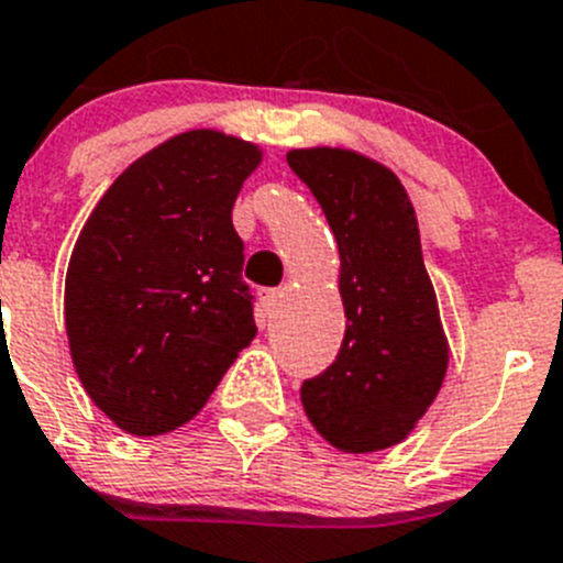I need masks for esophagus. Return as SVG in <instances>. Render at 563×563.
<instances>
[{
	"label": "esophagus",
	"mask_w": 563,
	"mask_h": 563,
	"mask_svg": "<svg viewBox=\"0 0 563 563\" xmlns=\"http://www.w3.org/2000/svg\"><path fill=\"white\" fill-rule=\"evenodd\" d=\"M283 294H286L283 288H261L258 299H261V305H264L266 313H275L277 305H280V299H283Z\"/></svg>",
	"instance_id": "1"
}]
</instances>
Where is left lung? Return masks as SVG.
Returning a JSON list of instances; mask_svg holds the SVG:
<instances>
[{
    "label": "left lung",
    "mask_w": 563,
    "mask_h": 563,
    "mask_svg": "<svg viewBox=\"0 0 563 563\" xmlns=\"http://www.w3.org/2000/svg\"><path fill=\"white\" fill-rule=\"evenodd\" d=\"M286 162L335 233L346 313L335 363L302 382L305 415L338 451L390 449L427 415L449 368L415 209L396 173L357 151L297 148Z\"/></svg>",
    "instance_id": "8db88e82"
}]
</instances>
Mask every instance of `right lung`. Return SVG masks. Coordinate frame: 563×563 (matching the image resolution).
I'll return each instance as SVG.
<instances>
[{
    "mask_svg": "<svg viewBox=\"0 0 563 563\" xmlns=\"http://www.w3.org/2000/svg\"><path fill=\"white\" fill-rule=\"evenodd\" d=\"M264 151L214 129L170 136L125 167L87 217L65 275L81 387L114 427H184L255 338L231 211Z\"/></svg>",
    "mask_w": 563,
    "mask_h": 563,
    "instance_id": "right-lung-1",
    "label": "right lung"
}]
</instances>
